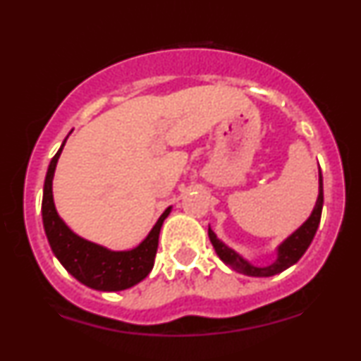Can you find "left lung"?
Returning a JSON list of instances; mask_svg holds the SVG:
<instances>
[{
	"instance_id": "1",
	"label": "left lung",
	"mask_w": 361,
	"mask_h": 361,
	"mask_svg": "<svg viewBox=\"0 0 361 361\" xmlns=\"http://www.w3.org/2000/svg\"><path fill=\"white\" fill-rule=\"evenodd\" d=\"M322 202H324V195H322V175L319 171V195H317V202L316 207H314L312 214L309 215V219L305 221L295 233H292L285 239L283 243L276 247V259L273 261L271 264H267V267H256L247 261L246 258H243L239 252H235L234 250H231L229 246H226L221 239L215 235V233L209 227V238L210 243H212L215 252L221 258L224 263L227 264L229 268H233L234 271L243 273V275L247 276H273L279 275L283 270L295 264L304 252L307 251V247L312 243L314 235H316V231L319 227V222H321V212H322Z\"/></svg>"
}]
</instances>
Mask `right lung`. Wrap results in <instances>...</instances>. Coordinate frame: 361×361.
I'll return each instance as SVG.
<instances>
[{
  "label": "right lung",
  "mask_w": 361,
  "mask_h": 361,
  "mask_svg": "<svg viewBox=\"0 0 361 361\" xmlns=\"http://www.w3.org/2000/svg\"><path fill=\"white\" fill-rule=\"evenodd\" d=\"M66 140L68 137L51 159L44 183L42 222L51 250L61 261L62 267L86 287L100 290V292H118V290L134 287L146 279L154 267L159 231L164 219L171 212V207L164 210L147 238L134 250L111 251L109 247L86 241L74 234L57 214L52 195L54 171H56L57 159Z\"/></svg>",
  "instance_id": "add662e5"
}]
</instances>
